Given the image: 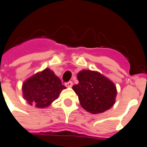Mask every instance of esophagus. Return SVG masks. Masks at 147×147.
I'll return each mask as SVG.
<instances>
[{"mask_svg":"<svg viewBox=\"0 0 147 147\" xmlns=\"http://www.w3.org/2000/svg\"><path fill=\"white\" fill-rule=\"evenodd\" d=\"M73 85V83L71 82V81H69V82H67V83H65V86H67V87H71Z\"/></svg>","mask_w":147,"mask_h":147,"instance_id":"obj_1","label":"esophagus"}]
</instances>
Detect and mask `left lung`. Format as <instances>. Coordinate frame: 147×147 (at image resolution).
Here are the masks:
<instances>
[{"label":"left lung","mask_w":147,"mask_h":147,"mask_svg":"<svg viewBox=\"0 0 147 147\" xmlns=\"http://www.w3.org/2000/svg\"><path fill=\"white\" fill-rule=\"evenodd\" d=\"M79 83L72 86L82 107L93 114L101 113L114 105L116 86L97 71L83 70L77 76Z\"/></svg>","instance_id":"1"}]
</instances>
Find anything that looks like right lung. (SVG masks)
<instances>
[{
  "label": "right lung",
  "mask_w": 147,
  "mask_h": 147,
  "mask_svg": "<svg viewBox=\"0 0 147 147\" xmlns=\"http://www.w3.org/2000/svg\"><path fill=\"white\" fill-rule=\"evenodd\" d=\"M65 88L54 72L46 68L30 77L23 84V93L24 99L30 105L44 108L57 98L61 90Z\"/></svg>",
  "instance_id": "obj_1"
}]
</instances>
